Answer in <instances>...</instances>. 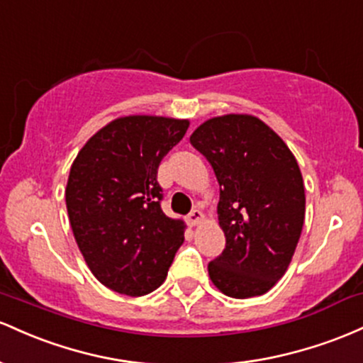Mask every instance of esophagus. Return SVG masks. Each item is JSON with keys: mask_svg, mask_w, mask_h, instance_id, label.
<instances>
[{"mask_svg": "<svg viewBox=\"0 0 363 363\" xmlns=\"http://www.w3.org/2000/svg\"><path fill=\"white\" fill-rule=\"evenodd\" d=\"M186 219H189V225L190 226H197V225H201V223H202L203 214L199 209H194L192 213L186 216Z\"/></svg>", "mask_w": 363, "mask_h": 363, "instance_id": "34e87169", "label": "esophagus"}]
</instances>
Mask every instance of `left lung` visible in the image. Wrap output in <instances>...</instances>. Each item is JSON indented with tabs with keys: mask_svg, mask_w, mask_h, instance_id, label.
<instances>
[{
	"mask_svg": "<svg viewBox=\"0 0 363 363\" xmlns=\"http://www.w3.org/2000/svg\"><path fill=\"white\" fill-rule=\"evenodd\" d=\"M190 142L219 183L226 247L209 262L214 286L231 298L264 295L290 266L305 219L298 162L274 130L252 115L203 121Z\"/></svg>",
	"mask_w": 363,
	"mask_h": 363,
	"instance_id": "1",
	"label": "left lung"
}]
</instances>
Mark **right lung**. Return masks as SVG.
<instances>
[{
    "label": "right lung",
    "instance_id": "1",
    "mask_svg": "<svg viewBox=\"0 0 363 363\" xmlns=\"http://www.w3.org/2000/svg\"><path fill=\"white\" fill-rule=\"evenodd\" d=\"M189 120L133 115L103 127L77 154L65 199L89 269L109 290L142 296L160 288L185 225L162 213L157 168Z\"/></svg>",
    "mask_w": 363,
    "mask_h": 363
}]
</instances>
